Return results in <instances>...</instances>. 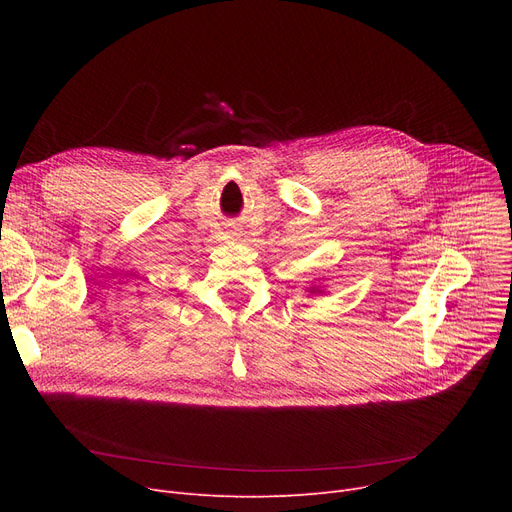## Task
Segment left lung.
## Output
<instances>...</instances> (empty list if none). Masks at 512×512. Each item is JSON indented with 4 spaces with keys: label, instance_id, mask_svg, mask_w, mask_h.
Masks as SVG:
<instances>
[{
    "label": "left lung",
    "instance_id": "1",
    "mask_svg": "<svg viewBox=\"0 0 512 512\" xmlns=\"http://www.w3.org/2000/svg\"><path fill=\"white\" fill-rule=\"evenodd\" d=\"M307 292H309V294H315V297H317V294H324L326 290L321 288V286H309V288H307Z\"/></svg>",
    "mask_w": 512,
    "mask_h": 512
}]
</instances>
